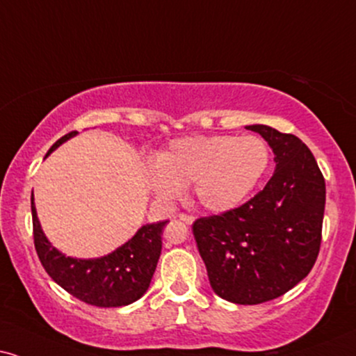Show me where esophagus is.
<instances>
[{"label":"esophagus","instance_id":"esophagus-1","mask_svg":"<svg viewBox=\"0 0 356 356\" xmlns=\"http://www.w3.org/2000/svg\"><path fill=\"white\" fill-rule=\"evenodd\" d=\"M179 220H182V222H184V223H187V225H192V223H193V220H195V218H193L192 215L181 213V215H179Z\"/></svg>","mask_w":356,"mask_h":356}]
</instances>
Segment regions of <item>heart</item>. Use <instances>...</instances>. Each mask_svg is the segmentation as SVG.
I'll return each mask as SVG.
<instances>
[{"label": "heart", "instance_id": "obj_1", "mask_svg": "<svg viewBox=\"0 0 356 356\" xmlns=\"http://www.w3.org/2000/svg\"><path fill=\"white\" fill-rule=\"evenodd\" d=\"M269 147L258 136H192L175 139L147 169L152 192L172 200L192 186L205 210L236 209L254 191L269 165Z\"/></svg>", "mask_w": 356, "mask_h": 356}]
</instances>
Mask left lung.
I'll list each match as a JSON object with an SVG mask.
<instances>
[{"instance_id":"left-lung-1","label":"left lung","mask_w":356,"mask_h":356,"mask_svg":"<svg viewBox=\"0 0 356 356\" xmlns=\"http://www.w3.org/2000/svg\"><path fill=\"white\" fill-rule=\"evenodd\" d=\"M246 129L273 149V177L245 205L195 220L192 232L215 294L253 305L286 294L312 269L321 250L325 181L298 136L266 124Z\"/></svg>"}]
</instances>
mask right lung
I'll use <instances>...</instances> for the list:
<instances>
[{
  "label": "right lung",
  "mask_w": 356,
  "mask_h": 356,
  "mask_svg": "<svg viewBox=\"0 0 356 356\" xmlns=\"http://www.w3.org/2000/svg\"><path fill=\"white\" fill-rule=\"evenodd\" d=\"M74 136H77V131L62 136L54 143L46 157ZM31 210L35 251L44 269L62 289L97 307H121L145 296L159 261L163 250L161 235L169 220L143 225L131 240L110 254L80 259L54 248L44 235L35 211L34 193H31Z\"/></svg>",
  "instance_id": "1"
}]
</instances>
